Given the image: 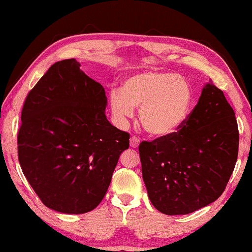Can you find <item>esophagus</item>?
I'll return each mask as SVG.
<instances>
[{"label":"esophagus","mask_w":252,"mask_h":252,"mask_svg":"<svg viewBox=\"0 0 252 252\" xmlns=\"http://www.w3.org/2000/svg\"><path fill=\"white\" fill-rule=\"evenodd\" d=\"M139 144H140L139 138H136V136H132V138L130 139V147L136 149L139 147Z\"/></svg>","instance_id":"esophagus-1"}]
</instances>
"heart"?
<instances>
[{"mask_svg": "<svg viewBox=\"0 0 252 252\" xmlns=\"http://www.w3.org/2000/svg\"><path fill=\"white\" fill-rule=\"evenodd\" d=\"M192 102V90L181 75L147 71L123 81L122 89L109 92L112 117L125 126L140 108V121L149 134L158 138L177 132L186 122Z\"/></svg>", "mask_w": 252, "mask_h": 252, "instance_id": "b5f03b06", "label": "heart"}]
</instances>
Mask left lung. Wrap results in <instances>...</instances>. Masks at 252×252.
Listing matches in <instances>:
<instances>
[{
  "label": "left lung",
  "instance_id": "obj_1",
  "mask_svg": "<svg viewBox=\"0 0 252 252\" xmlns=\"http://www.w3.org/2000/svg\"><path fill=\"white\" fill-rule=\"evenodd\" d=\"M234 111L212 82L177 132L139 146L149 199L168 216L188 215L218 199L238 158Z\"/></svg>",
  "mask_w": 252,
  "mask_h": 252
}]
</instances>
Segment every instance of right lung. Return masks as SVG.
<instances>
[{"label": "right lung", "mask_w": 252, "mask_h": 252, "mask_svg": "<svg viewBox=\"0 0 252 252\" xmlns=\"http://www.w3.org/2000/svg\"><path fill=\"white\" fill-rule=\"evenodd\" d=\"M75 59L50 67L27 96L19 162L41 201L81 215L99 206L130 135L108 121L104 88Z\"/></svg>", "instance_id": "1"}]
</instances>
